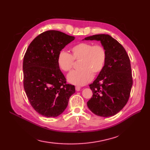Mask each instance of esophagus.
I'll return each mask as SVG.
<instances>
[{
	"label": "esophagus",
	"mask_w": 150,
	"mask_h": 150,
	"mask_svg": "<svg viewBox=\"0 0 150 150\" xmlns=\"http://www.w3.org/2000/svg\"><path fill=\"white\" fill-rule=\"evenodd\" d=\"M80 89H81V87L79 86H76V91H79Z\"/></svg>",
	"instance_id": "1"
}]
</instances>
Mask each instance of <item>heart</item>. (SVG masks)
Wrapping results in <instances>:
<instances>
[{
	"label": "heart",
	"instance_id": "1",
	"mask_svg": "<svg viewBox=\"0 0 150 150\" xmlns=\"http://www.w3.org/2000/svg\"><path fill=\"white\" fill-rule=\"evenodd\" d=\"M72 54L64 51L59 53L57 63L62 70L70 72L74 66V60L80 61L81 69L71 72L67 76L68 81L77 85H84L90 82L93 74L96 75L103 70L107 58L106 50L99 44L80 42L71 47Z\"/></svg>",
	"mask_w": 150,
	"mask_h": 150
}]
</instances>
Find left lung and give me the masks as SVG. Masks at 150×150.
<instances>
[{
  "label": "left lung",
  "mask_w": 150,
  "mask_h": 150,
  "mask_svg": "<svg viewBox=\"0 0 150 150\" xmlns=\"http://www.w3.org/2000/svg\"><path fill=\"white\" fill-rule=\"evenodd\" d=\"M85 39L100 41L107 53L103 69L89 85L93 96L87 105L97 116H113L122 110L130 97L133 80L129 57L121 44L108 34H96Z\"/></svg>",
  "instance_id": "1"
}]
</instances>
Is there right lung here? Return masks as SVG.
<instances>
[{
    "label": "right lung",
    "mask_w": 150,
    "mask_h": 150,
    "mask_svg": "<svg viewBox=\"0 0 150 150\" xmlns=\"http://www.w3.org/2000/svg\"><path fill=\"white\" fill-rule=\"evenodd\" d=\"M58 30H47L29 45L23 58V87L29 103L39 114L57 117L66 109L75 86L67 83L57 63L59 53L74 40Z\"/></svg>",
    "instance_id": "obj_1"
}]
</instances>
